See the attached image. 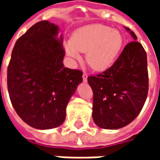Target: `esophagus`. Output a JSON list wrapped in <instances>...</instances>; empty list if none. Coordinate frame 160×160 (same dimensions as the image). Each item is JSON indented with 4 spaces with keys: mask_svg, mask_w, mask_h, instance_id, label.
<instances>
[{
    "mask_svg": "<svg viewBox=\"0 0 160 160\" xmlns=\"http://www.w3.org/2000/svg\"><path fill=\"white\" fill-rule=\"evenodd\" d=\"M87 77H88V74L87 73H84L83 75H82V78H83L84 82H87Z\"/></svg>",
    "mask_w": 160,
    "mask_h": 160,
    "instance_id": "1",
    "label": "esophagus"
}]
</instances>
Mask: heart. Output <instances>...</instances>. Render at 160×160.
<instances>
[{"label": "heart", "instance_id": "1", "mask_svg": "<svg viewBox=\"0 0 160 160\" xmlns=\"http://www.w3.org/2000/svg\"><path fill=\"white\" fill-rule=\"evenodd\" d=\"M123 46V37L117 29L101 24H92L75 31L65 42L67 56L79 61L80 52H87L88 65L97 71L109 68L118 59Z\"/></svg>", "mask_w": 160, "mask_h": 160}]
</instances>
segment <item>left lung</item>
Here are the masks:
<instances>
[{
	"instance_id": "1",
	"label": "left lung",
	"mask_w": 160,
	"mask_h": 160,
	"mask_svg": "<svg viewBox=\"0 0 160 160\" xmlns=\"http://www.w3.org/2000/svg\"><path fill=\"white\" fill-rule=\"evenodd\" d=\"M134 41L128 43L118 59L103 73L89 76L93 92L92 119L104 129L127 126L143 108L148 92L147 53L129 28Z\"/></svg>"
}]
</instances>
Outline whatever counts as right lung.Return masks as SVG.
Listing matches in <instances>:
<instances>
[{
    "instance_id": "obj_1",
    "label": "right lung",
    "mask_w": 160,
    "mask_h": 160,
    "mask_svg": "<svg viewBox=\"0 0 160 160\" xmlns=\"http://www.w3.org/2000/svg\"><path fill=\"white\" fill-rule=\"evenodd\" d=\"M65 51L59 27L36 23L17 40L8 68V90L14 110L37 129L59 127L66 107L82 82L80 70L64 68Z\"/></svg>"
}]
</instances>
